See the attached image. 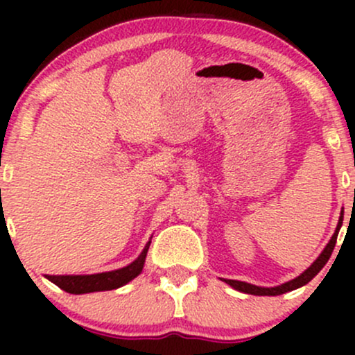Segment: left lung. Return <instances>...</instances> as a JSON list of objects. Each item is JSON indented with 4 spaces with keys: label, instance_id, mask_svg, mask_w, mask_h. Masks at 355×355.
Instances as JSON below:
<instances>
[{
    "label": "left lung",
    "instance_id": "8db88e82",
    "mask_svg": "<svg viewBox=\"0 0 355 355\" xmlns=\"http://www.w3.org/2000/svg\"><path fill=\"white\" fill-rule=\"evenodd\" d=\"M342 220H344V217L340 215L339 223H337V229H336V232H334L332 239L329 240V243L325 245L324 250H322V254L317 257L315 262H313L312 266L307 268V270H304L299 277H295V279L288 280V282H285V284L277 285V287H259V285L240 282V280H230V279H222V280L225 284H229L232 288H235V291L243 292V294H250V295H282V294H285V292H292V291H295V288L304 287L305 284L311 282L313 277L319 274L322 268H324L325 263L329 262V259H331L334 247H336V242H337V235H339V230L342 227Z\"/></svg>",
    "mask_w": 355,
    "mask_h": 355
}]
</instances>
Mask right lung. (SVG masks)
Masks as SVG:
<instances>
[{
	"label": "right lung",
	"instance_id": "obj_1",
	"mask_svg": "<svg viewBox=\"0 0 355 355\" xmlns=\"http://www.w3.org/2000/svg\"><path fill=\"white\" fill-rule=\"evenodd\" d=\"M150 242H146V245L141 254L133 260L132 263H128L126 267L116 268V270L110 272H101V274H92V275H44L50 282L58 285L60 288H63L68 294H89V292H103V291H113V288L123 287L133 280L135 277L141 274L145 266L146 254H148Z\"/></svg>",
	"mask_w": 355,
	"mask_h": 355
}]
</instances>
